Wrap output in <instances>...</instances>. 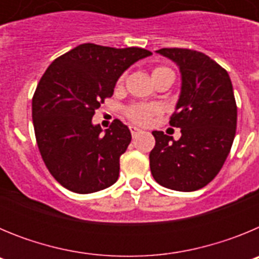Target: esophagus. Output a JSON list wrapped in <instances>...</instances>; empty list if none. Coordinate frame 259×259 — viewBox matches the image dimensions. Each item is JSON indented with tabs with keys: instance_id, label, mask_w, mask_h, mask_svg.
<instances>
[{
	"instance_id": "obj_1",
	"label": "esophagus",
	"mask_w": 259,
	"mask_h": 259,
	"mask_svg": "<svg viewBox=\"0 0 259 259\" xmlns=\"http://www.w3.org/2000/svg\"><path fill=\"white\" fill-rule=\"evenodd\" d=\"M130 131H131V134H132V136H136L137 134H140L141 132V130L140 128H137L136 125H130Z\"/></svg>"
}]
</instances>
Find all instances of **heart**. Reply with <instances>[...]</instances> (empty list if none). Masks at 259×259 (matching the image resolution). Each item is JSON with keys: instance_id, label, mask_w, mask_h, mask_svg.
Here are the masks:
<instances>
[{"instance_id": "1", "label": "heart", "mask_w": 259, "mask_h": 259, "mask_svg": "<svg viewBox=\"0 0 259 259\" xmlns=\"http://www.w3.org/2000/svg\"><path fill=\"white\" fill-rule=\"evenodd\" d=\"M161 76H174L172 70L168 67H163V66H157L153 68L152 77L153 80ZM124 81V75H120L118 79V85H122ZM155 113H158V107L152 106V105H143V104H135L128 107L125 114L134 123L137 124H148L150 122L152 116Z\"/></svg>"}]
</instances>
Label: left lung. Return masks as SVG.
<instances>
[{
	"label": "left lung",
	"instance_id": "8db88e82",
	"mask_svg": "<svg viewBox=\"0 0 259 259\" xmlns=\"http://www.w3.org/2000/svg\"><path fill=\"white\" fill-rule=\"evenodd\" d=\"M155 53L175 62L182 89L170 124L180 128L175 141L153 131L155 146L150 171L158 184L192 192L203 188L221 171L236 134L237 107L230 75L203 53L163 48Z\"/></svg>",
	"mask_w": 259,
	"mask_h": 259
}]
</instances>
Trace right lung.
Segmentation results:
<instances>
[{"label":"right lung","mask_w":259,"mask_h":259,"mask_svg":"<svg viewBox=\"0 0 259 259\" xmlns=\"http://www.w3.org/2000/svg\"><path fill=\"white\" fill-rule=\"evenodd\" d=\"M149 56L141 48L81 44L47 68L32 98V119L41 157L62 187L87 194L118 180L131 132L118 119L102 132L92 118L119 76Z\"/></svg>","instance_id":"right-lung-1"}]
</instances>
